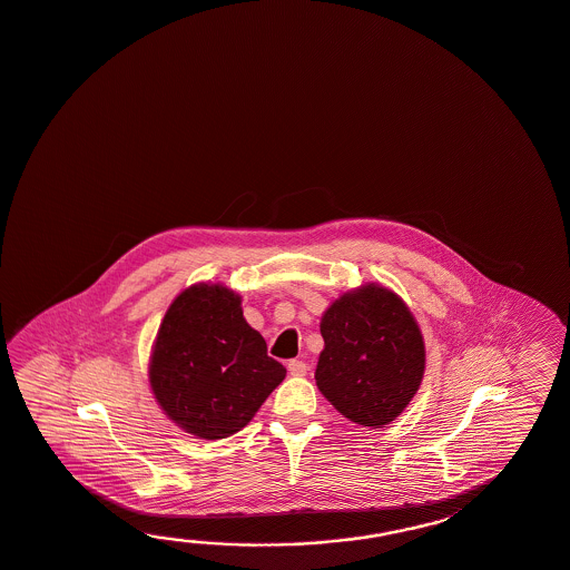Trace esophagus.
Listing matches in <instances>:
<instances>
[{
  "instance_id": "obj_1",
  "label": "esophagus",
  "mask_w": 570,
  "mask_h": 570,
  "mask_svg": "<svg viewBox=\"0 0 570 570\" xmlns=\"http://www.w3.org/2000/svg\"><path fill=\"white\" fill-rule=\"evenodd\" d=\"M287 370H289L292 375H305L307 373V365H305L304 361H299V358H292L287 363Z\"/></svg>"
}]
</instances>
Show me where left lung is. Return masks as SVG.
<instances>
[{"label": "left lung", "mask_w": 570, "mask_h": 570, "mask_svg": "<svg viewBox=\"0 0 570 570\" xmlns=\"http://www.w3.org/2000/svg\"><path fill=\"white\" fill-rule=\"evenodd\" d=\"M320 332V392L353 423L373 429L392 423L424 375L423 334L409 305L367 283L332 302Z\"/></svg>", "instance_id": "obj_1"}]
</instances>
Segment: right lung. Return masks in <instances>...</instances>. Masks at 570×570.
<instances>
[{"instance_id": "obj_1", "label": "right lung", "mask_w": 570, "mask_h": 570, "mask_svg": "<svg viewBox=\"0 0 570 570\" xmlns=\"http://www.w3.org/2000/svg\"><path fill=\"white\" fill-rule=\"evenodd\" d=\"M287 370L266 355L238 293L197 283L174 299L149 358L161 411L195 438L226 439L250 423Z\"/></svg>"}]
</instances>
